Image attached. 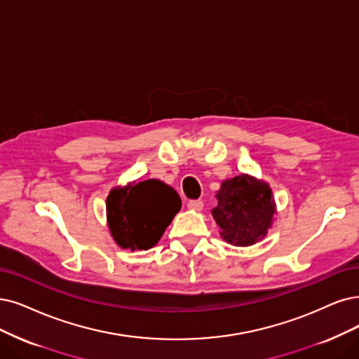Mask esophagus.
Instances as JSON below:
<instances>
[{"label": "esophagus", "mask_w": 359, "mask_h": 359, "mask_svg": "<svg viewBox=\"0 0 359 359\" xmlns=\"http://www.w3.org/2000/svg\"><path fill=\"white\" fill-rule=\"evenodd\" d=\"M203 207H204V204H203L201 200H191V201H188V208H191V210L201 211Z\"/></svg>", "instance_id": "obj_1"}]
</instances>
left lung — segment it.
Listing matches in <instances>:
<instances>
[{
  "label": "left lung",
  "instance_id": "left-lung-1",
  "mask_svg": "<svg viewBox=\"0 0 359 359\" xmlns=\"http://www.w3.org/2000/svg\"><path fill=\"white\" fill-rule=\"evenodd\" d=\"M211 210L224 241L247 247L263 240L276 213L268 183L248 175L223 180Z\"/></svg>",
  "mask_w": 359,
  "mask_h": 359
}]
</instances>
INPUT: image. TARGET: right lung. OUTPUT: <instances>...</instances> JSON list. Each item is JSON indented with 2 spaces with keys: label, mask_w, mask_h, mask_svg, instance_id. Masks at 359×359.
<instances>
[{
  "label": "right lung",
  "mask_w": 359,
  "mask_h": 359,
  "mask_svg": "<svg viewBox=\"0 0 359 359\" xmlns=\"http://www.w3.org/2000/svg\"><path fill=\"white\" fill-rule=\"evenodd\" d=\"M180 207L177 192L156 179L114 188L106 198L111 235L119 247L131 251L154 247Z\"/></svg>",
  "instance_id": "obj_1"
}]
</instances>
